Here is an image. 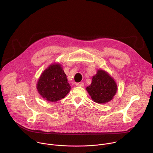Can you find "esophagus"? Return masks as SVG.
<instances>
[{
    "mask_svg": "<svg viewBox=\"0 0 153 153\" xmlns=\"http://www.w3.org/2000/svg\"><path fill=\"white\" fill-rule=\"evenodd\" d=\"M76 86H80V87H83L84 86V83L83 82H79L76 83Z\"/></svg>",
    "mask_w": 153,
    "mask_h": 153,
    "instance_id": "34e87169",
    "label": "esophagus"
}]
</instances>
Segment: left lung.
<instances>
[{
  "label": "left lung",
  "mask_w": 153,
  "mask_h": 153,
  "mask_svg": "<svg viewBox=\"0 0 153 153\" xmlns=\"http://www.w3.org/2000/svg\"><path fill=\"white\" fill-rule=\"evenodd\" d=\"M86 89L94 102L104 103L112 100L116 93L117 87L110 75L106 71L99 70L93 77L91 84Z\"/></svg>",
  "instance_id": "left-lung-1"
}]
</instances>
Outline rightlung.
Masks as SVG:
<instances>
[{
  "mask_svg": "<svg viewBox=\"0 0 153 153\" xmlns=\"http://www.w3.org/2000/svg\"><path fill=\"white\" fill-rule=\"evenodd\" d=\"M39 94L48 101L57 102L64 98L71 86L59 64H53L42 74L37 84Z\"/></svg>",
  "mask_w": 153,
  "mask_h": 153,
  "instance_id": "add662e5",
  "label": "right lung"
}]
</instances>
